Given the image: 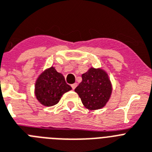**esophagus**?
<instances>
[{
	"label": "esophagus",
	"instance_id": "1",
	"mask_svg": "<svg viewBox=\"0 0 152 152\" xmlns=\"http://www.w3.org/2000/svg\"><path fill=\"white\" fill-rule=\"evenodd\" d=\"M76 87H77V83L72 84V85H71V88H72V89H75Z\"/></svg>",
	"mask_w": 152,
	"mask_h": 152
}]
</instances>
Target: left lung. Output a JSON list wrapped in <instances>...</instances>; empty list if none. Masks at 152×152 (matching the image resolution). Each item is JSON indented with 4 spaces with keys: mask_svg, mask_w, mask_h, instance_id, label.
Returning a JSON list of instances; mask_svg holds the SVG:
<instances>
[{
    "mask_svg": "<svg viewBox=\"0 0 152 152\" xmlns=\"http://www.w3.org/2000/svg\"><path fill=\"white\" fill-rule=\"evenodd\" d=\"M82 81L75 89L86 109L100 110L110 100L113 91L112 83L107 72L102 68L90 67L81 75Z\"/></svg>",
    "mask_w": 152,
    "mask_h": 152,
    "instance_id": "left-lung-1",
    "label": "left lung"
}]
</instances>
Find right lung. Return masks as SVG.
Masks as SVG:
<instances>
[{
	"label": "right lung",
	"instance_id": "right-lung-1",
	"mask_svg": "<svg viewBox=\"0 0 152 152\" xmlns=\"http://www.w3.org/2000/svg\"><path fill=\"white\" fill-rule=\"evenodd\" d=\"M70 90L71 87L66 83L64 75L53 66L42 71L35 83V96L44 106L57 104L63 95Z\"/></svg>",
	"mask_w": 152,
	"mask_h": 152
}]
</instances>
